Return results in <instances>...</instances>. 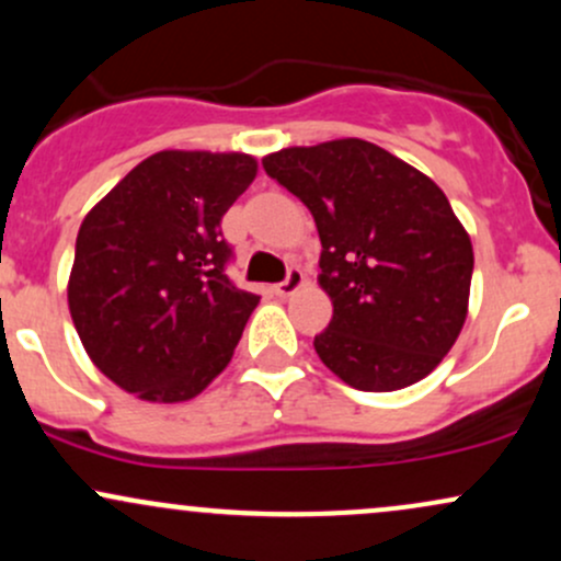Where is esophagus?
I'll return each mask as SVG.
<instances>
[{
	"label": "esophagus",
	"instance_id": "esophagus-1",
	"mask_svg": "<svg viewBox=\"0 0 561 561\" xmlns=\"http://www.w3.org/2000/svg\"><path fill=\"white\" fill-rule=\"evenodd\" d=\"M302 285H306V274H302L298 266H293L287 272L285 282H276L272 289H274V295H279V298H289V295H293L295 289H300Z\"/></svg>",
	"mask_w": 561,
	"mask_h": 561
}]
</instances>
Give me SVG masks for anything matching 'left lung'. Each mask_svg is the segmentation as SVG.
<instances>
[{"label": "left lung", "mask_w": 561, "mask_h": 561, "mask_svg": "<svg viewBox=\"0 0 561 561\" xmlns=\"http://www.w3.org/2000/svg\"><path fill=\"white\" fill-rule=\"evenodd\" d=\"M263 169L311 210L332 321L313 337L343 382L390 392L443 362L467 319L474 255L433 179L364 139L287 147Z\"/></svg>", "instance_id": "obj_1"}]
</instances>
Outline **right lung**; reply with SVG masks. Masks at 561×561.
<instances>
[{"instance_id":"obj_1","label":"right lung","mask_w":561,"mask_h":561,"mask_svg":"<svg viewBox=\"0 0 561 561\" xmlns=\"http://www.w3.org/2000/svg\"><path fill=\"white\" fill-rule=\"evenodd\" d=\"M255 171L244 152L163 150L83 218L70 319L96 369L141 401H190L231 362L261 298L227 276L221 218Z\"/></svg>"}]
</instances>
